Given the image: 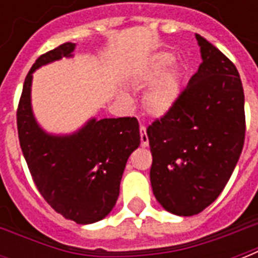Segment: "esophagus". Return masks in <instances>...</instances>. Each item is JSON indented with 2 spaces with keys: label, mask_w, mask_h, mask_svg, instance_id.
Masks as SVG:
<instances>
[{
  "label": "esophagus",
  "mask_w": 258,
  "mask_h": 258,
  "mask_svg": "<svg viewBox=\"0 0 258 258\" xmlns=\"http://www.w3.org/2000/svg\"><path fill=\"white\" fill-rule=\"evenodd\" d=\"M140 134H141V145L146 148V146H149V138H148V135H146V128L144 125H141L140 127Z\"/></svg>",
  "instance_id": "34e87169"
}]
</instances>
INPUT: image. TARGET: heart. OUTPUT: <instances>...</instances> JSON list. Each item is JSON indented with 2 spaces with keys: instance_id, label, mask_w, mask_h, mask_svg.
Returning a JSON list of instances; mask_svg holds the SVG:
<instances>
[{
  "instance_id": "b5f03b06",
  "label": "heart",
  "mask_w": 258,
  "mask_h": 258,
  "mask_svg": "<svg viewBox=\"0 0 258 258\" xmlns=\"http://www.w3.org/2000/svg\"><path fill=\"white\" fill-rule=\"evenodd\" d=\"M171 64L173 56L170 53H156L133 81L137 88L151 85L142 98V105L146 113L155 117L167 114L175 106L181 94V76L178 72L175 69L165 72Z\"/></svg>"
}]
</instances>
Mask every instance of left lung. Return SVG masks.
Returning a JSON list of instances; mask_svg holds the SVG:
<instances>
[{
    "label": "left lung",
    "instance_id": "obj_1",
    "mask_svg": "<svg viewBox=\"0 0 258 258\" xmlns=\"http://www.w3.org/2000/svg\"><path fill=\"white\" fill-rule=\"evenodd\" d=\"M202 63L175 106L148 127L157 202L195 216L218 198L242 153L244 94L235 64L199 34Z\"/></svg>",
    "mask_w": 258,
    "mask_h": 258
}]
</instances>
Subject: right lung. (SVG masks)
Masks as SVG:
<instances>
[{"label":"right lung","mask_w":258,"mask_h":258,"mask_svg":"<svg viewBox=\"0 0 258 258\" xmlns=\"http://www.w3.org/2000/svg\"><path fill=\"white\" fill-rule=\"evenodd\" d=\"M64 42L37 59L26 76L16 120L23 156L33 181L53 210L77 224L105 218L116 205L130 155L140 146L135 117L91 118L70 135L48 134L31 109L33 73L44 64L73 56Z\"/></svg>","instance_id":"obj_1"}]
</instances>
